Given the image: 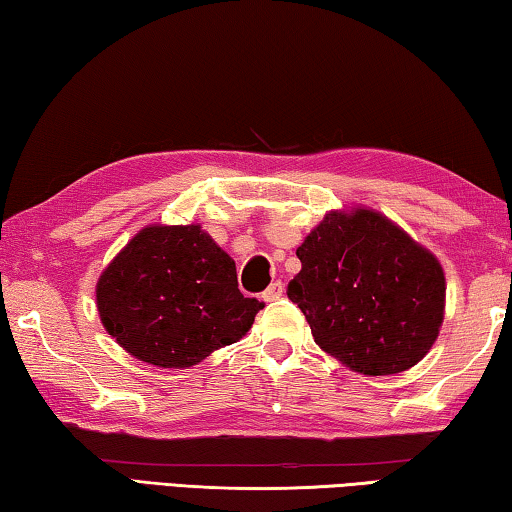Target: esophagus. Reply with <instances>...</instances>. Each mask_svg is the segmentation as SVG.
Masks as SVG:
<instances>
[{"label":"esophagus","instance_id":"esophagus-1","mask_svg":"<svg viewBox=\"0 0 512 512\" xmlns=\"http://www.w3.org/2000/svg\"><path fill=\"white\" fill-rule=\"evenodd\" d=\"M281 297H283V283L281 281L270 283V288L263 292V301H276V299H281Z\"/></svg>","mask_w":512,"mask_h":512}]
</instances>
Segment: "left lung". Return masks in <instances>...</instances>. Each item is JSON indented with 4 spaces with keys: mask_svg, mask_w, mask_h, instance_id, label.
Wrapping results in <instances>:
<instances>
[{
    "mask_svg": "<svg viewBox=\"0 0 512 512\" xmlns=\"http://www.w3.org/2000/svg\"><path fill=\"white\" fill-rule=\"evenodd\" d=\"M290 301L326 354L370 376L404 372L429 354L445 317V272L388 217L331 211L297 249Z\"/></svg>",
    "mask_w": 512,
    "mask_h": 512,
    "instance_id": "obj_1",
    "label": "left lung"
}]
</instances>
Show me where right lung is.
Here are the masks:
<instances>
[{"instance_id":"1","label":"right lung","mask_w":512,"mask_h":512,"mask_svg":"<svg viewBox=\"0 0 512 512\" xmlns=\"http://www.w3.org/2000/svg\"><path fill=\"white\" fill-rule=\"evenodd\" d=\"M263 304L238 290L233 258L201 226H147L97 281L108 335L156 367H192L233 345Z\"/></svg>"}]
</instances>
